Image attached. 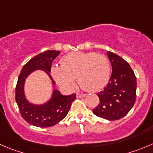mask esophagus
I'll return each instance as SVG.
<instances>
[{
    "label": "esophagus",
    "instance_id": "1",
    "mask_svg": "<svg viewBox=\"0 0 153 153\" xmlns=\"http://www.w3.org/2000/svg\"><path fill=\"white\" fill-rule=\"evenodd\" d=\"M85 96H86V94H80V93H77L76 94L77 98H82V97H85Z\"/></svg>",
    "mask_w": 153,
    "mask_h": 153
}]
</instances>
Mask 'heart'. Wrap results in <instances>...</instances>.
Here are the masks:
<instances>
[{"mask_svg": "<svg viewBox=\"0 0 153 153\" xmlns=\"http://www.w3.org/2000/svg\"><path fill=\"white\" fill-rule=\"evenodd\" d=\"M61 66L53 65L51 75L61 88L72 90L75 79L82 88L97 91L106 85L110 75V65L106 56L94 52H75L61 59Z\"/></svg>", "mask_w": 153, "mask_h": 153, "instance_id": "heart-1", "label": "heart"}]
</instances>
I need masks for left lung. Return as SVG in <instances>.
Listing matches in <instances>:
<instances>
[{"instance_id":"obj_1","label":"left lung","mask_w":153,"mask_h":153,"mask_svg":"<svg viewBox=\"0 0 153 153\" xmlns=\"http://www.w3.org/2000/svg\"><path fill=\"white\" fill-rule=\"evenodd\" d=\"M112 65L110 79L97 94L100 103L93 112L109 121L122 118L129 112L136 100L137 78L129 64L121 56L107 51Z\"/></svg>"}]
</instances>
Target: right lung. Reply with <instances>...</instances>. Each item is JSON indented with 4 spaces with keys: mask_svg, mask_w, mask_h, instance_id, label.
<instances>
[{
    "mask_svg": "<svg viewBox=\"0 0 153 153\" xmlns=\"http://www.w3.org/2000/svg\"><path fill=\"white\" fill-rule=\"evenodd\" d=\"M60 53L59 51H47L35 56L23 67L19 75L16 88V101L22 118L30 125L40 128L53 126L62 121L69 111L76 94L65 96L55 89V81L51 74L53 59ZM36 70H42L52 81L53 90L51 98L42 104H34L27 100L25 94V79Z\"/></svg>",
    "mask_w": 153,
    "mask_h": 153,
    "instance_id": "1",
    "label": "right lung"
}]
</instances>
